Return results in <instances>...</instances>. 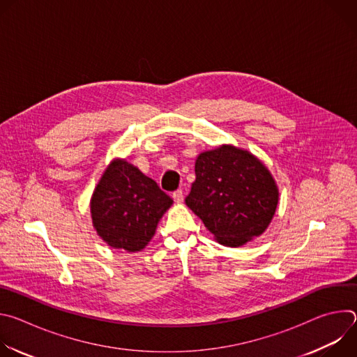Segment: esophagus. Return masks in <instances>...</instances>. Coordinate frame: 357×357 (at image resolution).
Returning <instances> with one entry per match:
<instances>
[{"instance_id": "esophagus-1", "label": "esophagus", "mask_w": 357, "mask_h": 357, "mask_svg": "<svg viewBox=\"0 0 357 357\" xmlns=\"http://www.w3.org/2000/svg\"><path fill=\"white\" fill-rule=\"evenodd\" d=\"M172 197H174V200H175L176 203H182V202H183V192H182V189L175 190V192L172 193Z\"/></svg>"}]
</instances>
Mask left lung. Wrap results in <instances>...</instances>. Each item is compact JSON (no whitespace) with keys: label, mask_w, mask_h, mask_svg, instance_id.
<instances>
[{"label":"left lung","mask_w":357,"mask_h":357,"mask_svg":"<svg viewBox=\"0 0 357 357\" xmlns=\"http://www.w3.org/2000/svg\"><path fill=\"white\" fill-rule=\"evenodd\" d=\"M186 206L226 247H241L270 226L280 190L270 169L250 151L231 144L203 151Z\"/></svg>","instance_id":"left-lung-1"}]
</instances>
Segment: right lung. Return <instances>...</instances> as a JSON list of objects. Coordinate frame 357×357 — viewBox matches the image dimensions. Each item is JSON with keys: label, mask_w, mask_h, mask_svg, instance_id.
<instances>
[{"label": "right lung", "mask_w": 357, "mask_h": 357, "mask_svg": "<svg viewBox=\"0 0 357 357\" xmlns=\"http://www.w3.org/2000/svg\"><path fill=\"white\" fill-rule=\"evenodd\" d=\"M174 200L154 179L124 158H114L98 179L91 199V223L98 237L113 248L141 251Z\"/></svg>", "instance_id": "1"}]
</instances>
